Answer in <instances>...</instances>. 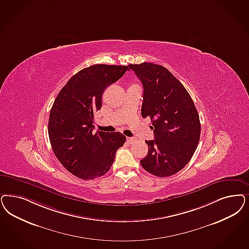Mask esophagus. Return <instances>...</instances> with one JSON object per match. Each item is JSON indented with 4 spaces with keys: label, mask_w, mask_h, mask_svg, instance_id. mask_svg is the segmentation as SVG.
I'll list each match as a JSON object with an SVG mask.
<instances>
[{
    "label": "esophagus",
    "mask_w": 249,
    "mask_h": 249,
    "mask_svg": "<svg viewBox=\"0 0 249 249\" xmlns=\"http://www.w3.org/2000/svg\"><path fill=\"white\" fill-rule=\"evenodd\" d=\"M127 142H129V144H132V143H134L136 142V139H134V138H127Z\"/></svg>",
    "instance_id": "esophagus-1"
}]
</instances>
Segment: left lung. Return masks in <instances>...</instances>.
Masks as SVG:
<instances>
[{"instance_id":"8db88e82","label":"left lung","mask_w":249,"mask_h":249,"mask_svg":"<svg viewBox=\"0 0 249 249\" xmlns=\"http://www.w3.org/2000/svg\"><path fill=\"white\" fill-rule=\"evenodd\" d=\"M129 68L142 81V116L151 119L155 134V140L145 141L148 154L140 163L155 177H170L188 164L197 149L200 122L196 107L167 69L150 62Z\"/></svg>"}]
</instances>
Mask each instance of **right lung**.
Segmentation results:
<instances>
[{"mask_svg":"<svg viewBox=\"0 0 249 249\" xmlns=\"http://www.w3.org/2000/svg\"><path fill=\"white\" fill-rule=\"evenodd\" d=\"M128 70L107 64L83 69L62 87L53 103L48 129L52 150L60 163L81 179H94L109 171L117 150L126 141L120 132L94 133L93 123L105 89Z\"/></svg>","mask_w":249,"mask_h":249,"instance_id":"obj_1","label":"right lung"}]
</instances>
